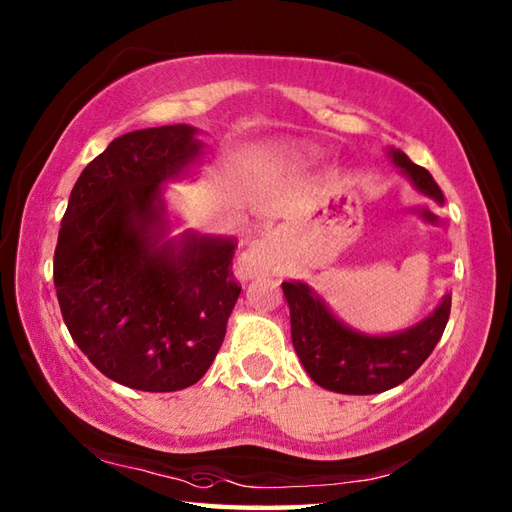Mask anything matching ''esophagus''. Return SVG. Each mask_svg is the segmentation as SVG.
<instances>
[{
    "mask_svg": "<svg viewBox=\"0 0 512 512\" xmlns=\"http://www.w3.org/2000/svg\"><path fill=\"white\" fill-rule=\"evenodd\" d=\"M280 264V253H277V244L273 235H266L257 239L244 255L239 257L237 273L241 280H255V277L264 275Z\"/></svg>",
    "mask_w": 512,
    "mask_h": 512,
    "instance_id": "34e87169",
    "label": "esophagus"
}]
</instances>
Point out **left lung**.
Segmentation results:
<instances>
[{"label":"left lung","mask_w":512,"mask_h":512,"mask_svg":"<svg viewBox=\"0 0 512 512\" xmlns=\"http://www.w3.org/2000/svg\"><path fill=\"white\" fill-rule=\"evenodd\" d=\"M389 156L418 192L443 203V192L425 167L412 163L401 150H389ZM282 288L291 309L297 358L315 383L338 394H380L405 383L441 340L452 306L448 293L427 318L410 329L367 336L340 322L304 282H284Z\"/></svg>","instance_id":"8db88e82"}]
</instances>
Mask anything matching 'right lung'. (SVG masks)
I'll return each mask as SVG.
<instances>
[{
	"label": "right lung",
	"instance_id": "add662e5",
	"mask_svg": "<svg viewBox=\"0 0 512 512\" xmlns=\"http://www.w3.org/2000/svg\"><path fill=\"white\" fill-rule=\"evenodd\" d=\"M192 125L118 136L73 185L53 257L64 324L107 378L141 392L197 383L215 360L241 286L232 239H165L161 183L201 161Z\"/></svg>",
	"mask_w": 512,
	"mask_h": 512
}]
</instances>
